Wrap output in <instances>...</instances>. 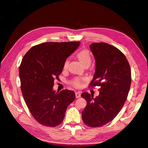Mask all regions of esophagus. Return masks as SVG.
Segmentation results:
<instances>
[{
	"label": "esophagus",
	"instance_id": "1",
	"mask_svg": "<svg viewBox=\"0 0 148 148\" xmlns=\"http://www.w3.org/2000/svg\"><path fill=\"white\" fill-rule=\"evenodd\" d=\"M81 92L80 91H78V92H75V96H76V97L77 98H78V97H81Z\"/></svg>",
	"mask_w": 148,
	"mask_h": 148
}]
</instances>
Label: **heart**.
Listing matches in <instances>:
<instances>
[{"label":"heart","mask_w":148,"mask_h":148,"mask_svg":"<svg viewBox=\"0 0 148 148\" xmlns=\"http://www.w3.org/2000/svg\"><path fill=\"white\" fill-rule=\"evenodd\" d=\"M77 57L78 58L79 62H81V64L83 65L86 64H91V58L90 56V53H89V52L87 50V49H83V50L79 52L77 54ZM69 63V59H66L64 64V69H66L67 68ZM85 81H86V79L84 78H76L72 80L71 84H72L75 87L80 88L82 86L83 83Z\"/></svg>","instance_id":"heart-1"}]
</instances>
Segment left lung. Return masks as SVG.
<instances>
[{
  "label": "left lung",
  "instance_id": "obj_1",
  "mask_svg": "<svg viewBox=\"0 0 148 148\" xmlns=\"http://www.w3.org/2000/svg\"><path fill=\"white\" fill-rule=\"evenodd\" d=\"M89 47L96 60L90 86L101 88L96 97L86 92L82 94L87 102L82 119L89 127H99L112 120L122 109L130 88L131 69L126 57L115 47L95 42Z\"/></svg>",
  "mask_w": 148,
  "mask_h": 148
}]
</instances>
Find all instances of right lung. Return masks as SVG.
Instances as JSON below:
<instances>
[{
	"label": "right lung",
	"mask_w": 148,
	"mask_h": 148,
	"mask_svg": "<svg viewBox=\"0 0 148 148\" xmlns=\"http://www.w3.org/2000/svg\"><path fill=\"white\" fill-rule=\"evenodd\" d=\"M79 41L47 42L31 47L19 69L21 89L26 104L35 120L56 127L64 120L67 107L75 99L74 91L53 89L64 64L79 46Z\"/></svg>",
	"instance_id": "add662e5"
}]
</instances>
